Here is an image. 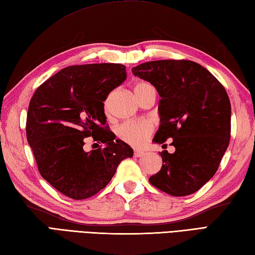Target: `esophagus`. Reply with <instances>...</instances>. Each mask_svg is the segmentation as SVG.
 Masks as SVG:
<instances>
[{
    "instance_id": "34e87169",
    "label": "esophagus",
    "mask_w": 255,
    "mask_h": 255,
    "mask_svg": "<svg viewBox=\"0 0 255 255\" xmlns=\"http://www.w3.org/2000/svg\"><path fill=\"white\" fill-rule=\"evenodd\" d=\"M144 154L143 151H140V150H134L133 152V155L137 156V158H140V156H142Z\"/></svg>"
}]
</instances>
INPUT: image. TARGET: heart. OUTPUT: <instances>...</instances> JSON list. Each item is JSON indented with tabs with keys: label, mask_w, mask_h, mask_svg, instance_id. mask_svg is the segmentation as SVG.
Segmentation results:
<instances>
[{
	"label": "heart",
	"mask_w": 255,
	"mask_h": 255,
	"mask_svg": "<svg viewBox=\"0 0 255 255\" xmlns=\"http://www.w3.org/2000/svg\"><path fill=\"white\" fill-rule=\"evenodd\" d=\"M149 90H153L147 82H139L133 86V92L136 97L145 93ZM153 125L149 121H137V122H126L122 124L117 128V133L119 138L125 142L133 145L136 148L143 147L147 143L149 137L153 132Z\"/></svg>",
	"instance_id": "b5f03b06"
}]
</instances>
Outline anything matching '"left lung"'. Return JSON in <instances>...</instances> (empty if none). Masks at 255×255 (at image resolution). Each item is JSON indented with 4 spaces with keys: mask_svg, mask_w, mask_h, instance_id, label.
I'll return each mask as SVG.
<instances>
[{
    "mask_svg": "<svg viewBox=\"0 0 255 255\" xmlns=\"http://www.w3.org/2000/svg\"><path fill=\"white\" fill-rule=\"evenodd\" d=\"M161 97V125L154 142L172 140L174 153L162 151L161 170L149 178L172 196L191 195L217 172L230 141L228 94L207 69L189 60H156L132 68Z\"/></svg>",
    "mask_w": 255,
    "mask_h": 255,
    "instance_id": "8db88e82",
    "label": "left lung"
}]
</instances>
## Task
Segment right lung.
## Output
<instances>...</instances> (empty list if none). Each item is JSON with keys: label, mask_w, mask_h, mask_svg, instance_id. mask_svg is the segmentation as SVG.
I'll return each mask as SVG.
<instances>
[{"label": "right lung", "mask_w": 255, "mask_h": 255, "mask_svg": "<svg viewBox=\"0 0 255 255\" xmlns=\"http://www.w3.org/2000/svg\"><path fill=\"white\" fill-rule=\"evenodd\" d=\"M127 78L119 63L70 66L45 81L32 95L26 137L41 176L72 199H85L111 182L117 166L133 155L106 125L104 102ZM102 143L89 153L86 137Z\"/></svg>", "instance_id": "right-lung-1"}]
</instances>
